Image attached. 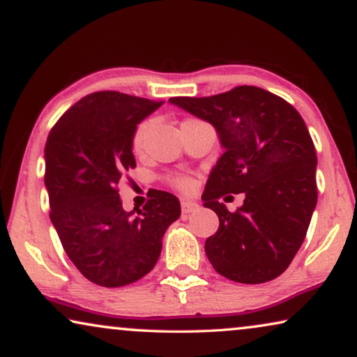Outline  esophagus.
<instances>
[{"label":"esophagus","mask_w":357,"mask_h":357,"mask_svg":"<svg viewBox=\"0 0 357 357\" xmlns=\"http://www.w3.org/2000/svg\"><path fill=\"white\" fill-rule=\"evenodd\" d=\"M197 208H199L197 202H192V200H181V210H183L184 215L192 213Z\"/></svg>","instance_id":"esophagus-1"}]
</instances>
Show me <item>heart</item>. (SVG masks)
Returning a JSON list of instances; mask_svg holds the SVG:
<instances>
[{
    "label": "heart",
    "mask_w": 357,
    "mask_h": 357,
    "mask_svg": "<svg viewBox=\"0 0 357 357\" xmlns=\"http://www.w3.org/2000/svg\"><path fill=\"white\" fill-rule=\"evenodd\" d=\"M185 121H194V119H185ZM147 130H149V121H142L137 128H135L134 134H132V149L135 150V152L142 149V144H144V139H145V134H147ZM167 181L169 185H173L174 189L181 190V192H189V190H192V188H194V179L188 176V174H172V176H168Z\"/></svg>",
    "instance_id": "b5f03b06"
}]
</instances>
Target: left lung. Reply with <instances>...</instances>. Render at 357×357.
<instances>
[{
  "instance_id": "1",
  "label": "left lung",
  "mask_w": 357,
  "mask_h": 357,
  "mask_svg": "<svg viewBox=\"0 0 357 357\" xmlns=\"http://www.w3.org/2000/svg\"><path fill=\"white\" fill-rule=\"evenodd\" d=\"M173 105L217 129L225 153L202 200L220 227L205 254L220 275L245 284L265 283L289 267L317 205V155L293 105L254 85L212 97H173ZM246 195L229 213L219 199Z\"/></svg>"
}]
</instances>
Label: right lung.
Returning a JSON list of instances; mask_svg holds the SVG:
<instances>
[{
  "label": "right lung",
  "mask_w": 357,
  "mask_h": 357,
  "mask_svg": "<svg viewBox=\"0 0 357 357\" xmlns=\"http://www.w3.org/2000/svg\"><path fill=\"white\" fill-rule=\"evenodd\" d=\"M163 102L102 90L74 103L45 144L50 218L68 257L85 278L119 288L145 277L181 215L178 197L150 190L142 210L126 212L118 184L135 168L132 134Z\"/></svg>",
  "instance_id": "obj_1"
}]
</instances>
